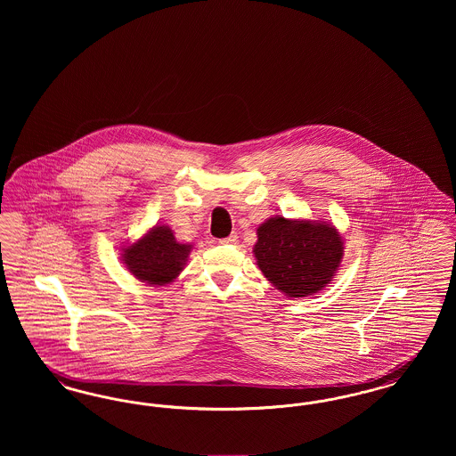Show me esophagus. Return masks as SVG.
Listing matches in <instances>:
<instances>
[{
	"mask_svg": "<svg viewBox=\"0 0 456 456\" xmlns=\"http://www.w3.org/2000/svg\"><path fill=\"white\" fill-rule=\"evenodd\" d=\"M220 242H222V244H236V242H238V236H236V234H231V236L222 239Z\"/></svg>",
	"mask_w": 456,
	"mask_h": 456,
	"instance_id": "1",
	"label": "esophagus"
}]
</instances>
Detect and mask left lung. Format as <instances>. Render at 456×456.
<instances>
[{
	"instance_id": "left-lung-1",
	"label": "left lung",
	"mask_w": 456,
	"mask_h": 456,
	"mask_svg": "<svg viewBox=\"0 0 456 456\" xmlns=\"http://www.w3.org/2000/svg\"><path fill=\"white\" fill-rule=\"evenodd\" d=\"M256 265L287 297H307L335 277L344 258V240L323 220L268 218L256 231Z\"/></svg>"
}]
</instances>
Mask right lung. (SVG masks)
<instances>
[{"label": "right lung", "instance_id": "1", "mask_svg": "<svg viewBox=\"0 0 456 456\" xmlns=\"http://www.w3.org/2000/svg\"><path fill=\"white\" fill-rule=\"evenodd\" d=\"M131 275L149 285H166L183 272L191 244H181L167 225H155L145 236L121 249Z\"/></svg>", "mask_w": 456, "mask_h": 456}]
</instances>
